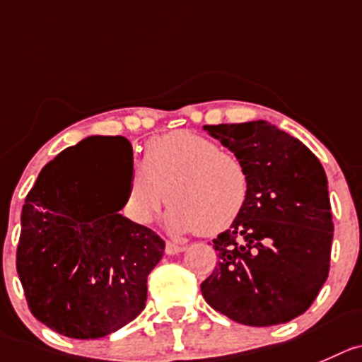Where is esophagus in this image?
I'll return each mask as SVG.
<instances>
[{"instance_id": "1", "label": "esophagus", "mask_w": 362, "mask_h": 362, "mask_svg": "<svg viewBox=\"0 0 362 362\" xmlns=\"http://www.w3.org/2000/svg\"><path fill=\"white\" fill-rule=\"evenodd\" d=\"M183 250H185V247L181 245V243H175V242H167V247H165V252L170 254V256L183 252Z\"/></svg>"}]
</instances>
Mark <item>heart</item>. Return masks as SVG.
<instances>
[{"instance_id":"1","label":"heart","mask_w":362,"mask_h":362,"mask_svg":"<svg viewBox=\"0 0 362 362\" xmlns=\"http://www.w3.org/2000/svg\"><path fill=\"white\" fill-rule=\"evenodd\" d=\"M172 201L167 223L177 230L216 235L242 215L249 197L243 161L194 132H172L149 140L142 163L133 165L124 197V215L139 226L154 220Z\"/></svg>"}]
</instances>
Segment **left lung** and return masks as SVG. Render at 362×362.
I'll return each mask as SVG.
<instances>
[{
    "label": "left lung",
    "mask_w": 362,
    "mask_h": 362,
    "mask_svg": "<svg viewBox=\"0 0 362 362\" xmlns=\"http://www.w3.org/2000/svg\"><path fill=\"white\" fill-rule=\"evenodd\" d=\"M249 174V197L213 240L218 264L201 284L215 311L243 325L286 323L309 309L327 281L332 247L327 175L318 158L264 120L204 126Z\"/></svg>",
    "instance_id": "left-lung-1"
}]
</instances>
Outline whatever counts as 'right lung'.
I'll return each mask as SVG.
<instances>
[{
    "label": "right lung",
    "instance_id": "obj_1",
    "mask_svg": "<svg viewBox=\"0 0 362 362\" xmlns=\"http://www.w3.org/2000/svg\"><path fill=\"white\" fill-rule=\"evenodd\" d=\"M133 149L124 136H88L40 170L21 213L17 274L32 315L58 334L95 339L146 308L147 275L165 242L120 215L127 188L110 187L103 161Z\"/></svg>",
    "mask_w": 362,
    "mask_h": 362
}]
</instances>
